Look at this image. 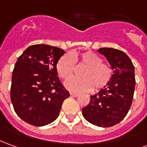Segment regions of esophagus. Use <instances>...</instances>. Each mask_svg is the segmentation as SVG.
Returning <instances> with one entry per match:
<instances>
[{
  "instance_id": "esophagus-1",
  "label": "esophagus",
  "mask_w": 147,
  "mask_h": 147,
  "mask_svg": "<svg viewBox=\"0 0 147 147\" xmlns=\"http://www.w3.org/2000/svg\"><path fill=\"white\" fill-rule=\"evenodd\" d=\"M70 95L71 97H77V96H79V94H77V93H73V92H71Z\"/></svg>"
}]
</instances>
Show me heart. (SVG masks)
Segmentation results:
<instances>
[{
	"mask_svg": "<svg viewBox=\"0 0 147 147\" xmlns=\"http://www.w3.org/2000/svg\"><path fill=\"white\" fill-rule=\"evenodd\" d=\"M75 63L84 66L81 71L82 78H71L65 83V87L75 93H82L91 91L93 88L100 90L106 87L111 80L113 70L107 63L102 62L100 56L92 52H85L78 54L66 53L57 60L56 69L62 80H67L72 76Z\"/></svg>",
	"mask_w": 147,
	"mask_h": 147,
	"instance_id": "heart-1",
	"label": "heart"
}]
</instances>
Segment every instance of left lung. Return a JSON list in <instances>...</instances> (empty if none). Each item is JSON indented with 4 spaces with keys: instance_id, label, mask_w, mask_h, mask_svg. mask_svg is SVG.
Here are the masks:
<instances>
[{
    "instance_id": "1",
    "label": "left lung",
    "mask_w": 147,
    "mask_h": 147,
    "mask_svg": "<svg viewBox=\"0 0 147 147\" xmlns=\"http://www.w3.org/2000/svg\"><path fill=\"white\" fill-rule=\"evenodd\" d=\"M98 52L105 56L111 66L113 76L106 87L82 109L84 119L100 127H112L123 119L131 108L134 88V67L123 51L102 48Z\"/></svg>"
}]
</instances>
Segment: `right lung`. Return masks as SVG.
Instances as JSON below:
<instances>
[{
  "label": "right lung",
  "instance_id": "obj_1",
  "mask_svg": "<svg viewBox=\"0 0 147 147\" xmlns=\"http://www.w3.org/2000/svg\"><path fill=\"white\" fill-rule=\"evenodd\" d=\"M65 52L46 45H31L17 59L10 97L16 115L28 123L43 127L59 116L70 94L57 76L56 64Z\"/></svg>",
  "mask_w": 147,
  "mask_h": 147
}]
</instances>
